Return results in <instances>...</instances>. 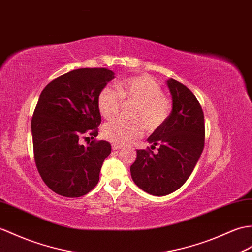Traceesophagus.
<instances>
[{"mask_svg": "<svg viewBox=\"0 0 252 252\" xmlns=\"http://www.w3.org/2000/svg\"><path fill=\"white\" fill-rule=\"evenodd\" d=\"M112 147H113V149H114V150H119V149H121V148H122V146L114 144V145L112 146Z\"/></svg>", "mask_w": 252, "mask_h": 252, "instance_id": "obj_1", "label": "esophagus"}]
</instances>
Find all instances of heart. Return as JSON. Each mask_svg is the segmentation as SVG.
<instances>
[{
	"label": "heart",
	"instance_id": "b5f03b06",
	"mask_svg": "<svg viewBox=\"0 0 252 252\" xmlns=\"http://www.w3.org/2000/svg\"><path fill=\"white\" fill-rule=\"evenodd\" d=\"M126 104H134L130 118L134 120H115L104 125L103 136L117 145H126L142 134L155 132L165 124L172 114L173 104L163 94L162 87L147 75L134 76L121 80L117 91L104 87L97 96V108L105 119H113Z\"/></svg>",
	"mask_w": 252,
	"mask_h": 252
}]
</instances>
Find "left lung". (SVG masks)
Masks as SVG:
<instances>
[{"label":"left lung","mask_w":252,"mask_h":252,"mask_svg":"<svg viewBox=\"0 0 252 252\" xmlns=\"http://www.w3.org/2000/svg\"><path fill=\"white\" fill-rule=\"evenodd\" d=\"M173 110L167 121L148 137L158 146L137 150L131 176L140 189L156 196L167 195L183 186L194 169L205 143L201 104L192 91L173 78L167 80Z\"/></svg>","instance_id":"1"}]
</instances>
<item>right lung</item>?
I'll list each match as a JSON object with an SVG mask.
<instances>
[{
  "instance_id": "right-lung-1",
  "label": "right lung",
  "mask_w": 252,
  "mask_h": 252,
  "mask_svg": "<svg viewBox=\"0 0 252 252\" xmlns=\"http://www.w3.org/2000/svg\"><path fill=\"white\" fill-rule=\"evenodd\" d=\"M113 78L107 68H78L51 80L40 93L31 121L34 160L57 194L79 197L98 183L112 146L93 139L101 124L97 96ZM87 133L93 140L84 146L80 138Z\"/></svg>"
}]
</instances>
